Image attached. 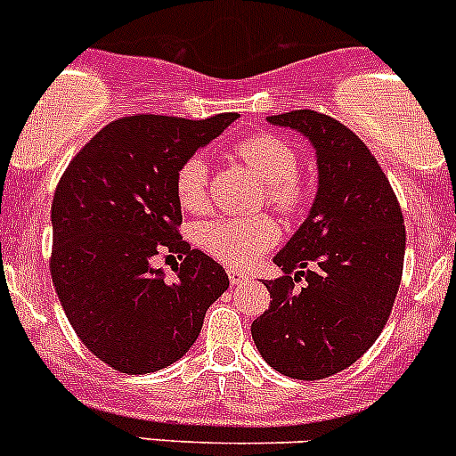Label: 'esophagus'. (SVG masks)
I'll list each match as a JSON object with an SVG mask.
<instances>
[{"label": "esophagus", "mask_w": 456, "mask_h": 456, "mask_svg": "<svg viewBox=\"0 0 456 456\" xmlns=\"http://www.w3.org/2000/svg\"><path fill=\"white\" fill-rule=\"evenodd\" d=\"M228 280H231V285H241L248 280V275L244 271H237V269H228Z\"/></svg>", "instance_id": "1"}]
</instances>
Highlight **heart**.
Returning a JSON list of instances; mask_svg holds the SVG:
<instances>
[{
  "mask_svg": "<svg viewBox=\"0 0 456 456\" xmlns=\"http://www.w3.org/2000/svg\"><path fill=\"white\" fill-rule=\"evenodd\" d=\"M237 156L256 169L269 185V200L278 210H300L307 185L296 174L298 153L289 142L271 133H257L237 142ZM176 199L183 210L200 212L208 206V162L194 153L176 171ZM196 241L208 256L231 266H250L278 241V228L269 216H221L199 225Z\"/></svg>",
  "mask_w": 456,
  "mask_h": 456,
  "instance_id": "heart-1",
  "label": "heart"
}]
</instances>
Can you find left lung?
Returning a JSON list of instances; mask_svg holds the SVG:
<instances>
[{"mask_svg": "<svg viewBox=\"0 0 456 456\" xmlns=\"http://www.w3.org/2000/svg\"><path fill=\"white\" fill-rule=\"evenodd\" d=\"M307 137L319 187L307 219L282 246L266 280L269 310L250 325L269 366L294 379H323L354 364L379 337L403 278L404 219L369 146L314 110L266 117ZM305 279L300 290L293 282Z\"/></svg>", "mask_w": 456, "mask_h": 456, "instance_id": "obj_1", "label": "left lung"}]
</instances>
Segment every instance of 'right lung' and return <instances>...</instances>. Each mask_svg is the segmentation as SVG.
Instances as JSON below:
<instances>
[{
  "label": "right lung",
  "instance_id": "add662e5",
  "mask_svg": "<svg viewBox=\"0 0 456 456\" xmlns=\"http://www.w3.org/2000/svg\"><path fill=\"white\" fill-rule=\"evenodd\" d=\"M237 119L122 117L69 162L52 203V280L62 310L92 354L119 373L167 369L194 346L228 275L178 235L176 171ZM183 249L167 281L151 260Z\"/></svg>",
  "mask_w": 456,
  "mask_h": 456
}]
</instances>
